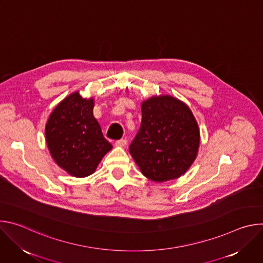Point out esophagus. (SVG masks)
<instances>
[{"label":"esophagus","mask_w":263,"mask_h":263,"mask_svg":"<svg viewBox=\"0 0 263 263\" xmlns=\"http://www.w3.org/2000/svg\"><path fill=\"white\" fill-rule=\"evenodd\" d=\"M127 144V140L126 139H120V140H117L116 141V145L117 146H120V147H123Z\"/></svg>","instance_id":"34e87169"}]
</instances>
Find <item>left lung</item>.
<instances>
[{"mask_svg": "<svg viewBox=\"0 0 263 263\" xmlns=\"http://www.w3.org/2000/svg\"><path fill=\"white\" fill-rule=\"evenodd\" d=\"M141 125L129 151L143 176L165 182L184 175L197 158L200 129L191 108L168 95L141 103Z\"/></svg>", "mask_w": 263, "mask_h": 263, "instance_id": "left-lung-1", "label": "left lung"}]
</instances>
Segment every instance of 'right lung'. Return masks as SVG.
Masks as SVG:
<instances>
[{
    "instance_id": "1",
    "label": "right lung",
    "mask_w": 263,
    "mask_h": 263,
    "mask_svg": "<svg viewBox=\"0 0 263 263\" xmlns=\"http://www.w3.org/2000/svg\"><path fill=\"white\" fill-rule=\"evenodd\" d=\"M93 98L72 92L55 107L46 125V141L52 158L72 177L93 174L112 148L93 117Z\"/></svg>"
}]
</instances>
